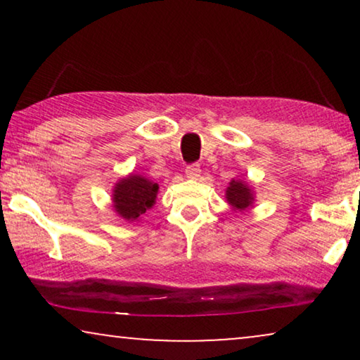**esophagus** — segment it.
I'll return each mask as SVG.
<instances>
[{"label": "esophagus", "instance_id": "1", "mask_svg": "<svg viewBox=\"0 0 360 360\" xmlns=\"http://www.w3.org/2000/svg\"><path fill=\"white\" fill-rule=\"evenodd\" d=\"M200 174H201V169H200L198 164L188 165L185 169V175H186V179H188V180H198Z\"/></svg>", "mask_w": 360, "mask_h": 360}]
</instances>
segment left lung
Returning <instances> with one entry per match:
<instances>
[{"label":"left lung","mask_w":360,"mask_h":360,"mask_svg":"<svg viewBox=\"0 0 360 360\" xmlns=\"http://www.w3.org/2000/svg\"><path fill=\"white\" fill-rule=\"evenodd\" d=\"M224 198L236 213H248L255 203V191L249 185V181L233 179L226 188Z\"/></svg>","instance_id":"left-lung-1"}]
</instances>
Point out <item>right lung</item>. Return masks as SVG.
I'll return each mask as SVG.
<instances>
[{
  "instance_id": "obj_1",
  "label": "right lung",
  "mask_w": 360,
  "mask_h": 360,
  "mask_svg": "<svg viewBox=\"0 0 360 360\" xmlns=\"http://www.w3.org/2000/svg\"><path fill=\"white\" fill-rule=\"evenodd\" d=\"M159 184L141 174L122 176L112 186L111 206L121 219L136 223L155 205Z\"/></svg>"
}]
</instances>
